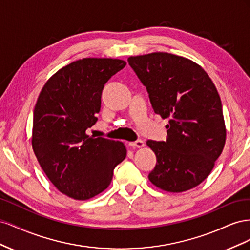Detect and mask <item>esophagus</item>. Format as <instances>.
Listing matches in <instances>:
<instances>
[{
    "label": "esophagus",
    "mask_w": 250,
    "mask_h": 250,
    "mask_svg": "<svg viewBox=\"0 0 250 250\" xmlns=\"http://www.w3.org/2000/svg\"><path fill=\"white\" fill-rule=\"evenodd\" d=\"M129 145H130L131 147L142 148V147L145 146V143H144V141H142V140H137V141H134V142H130Z\"/></svg>",
    "instance_id": "34e87169"
}]
</instances>
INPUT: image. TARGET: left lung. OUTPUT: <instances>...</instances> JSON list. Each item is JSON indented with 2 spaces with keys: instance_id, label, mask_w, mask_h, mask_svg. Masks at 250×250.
Segmentation results:
<instances>
[{
  "instance_id": "left-lung-1",
  "label": "left lung",
  "mask_w": 250,
  "mask_h": 250,
  "mask_svg": "<svg viewBox=\"0 0 250 250\" xmlns=\"http://www.w3.org/2000/svg\"><path fill=\"white\" fill-rule=\"evenodd\" d=\"M128 63L146 86L154 112L169 119L166 142L147 141L157 161L149 180L173 193L197 187L209 175L225 144L215 84L200 65L170 53L131 56Z\"/></svg>"
}]
</instances>
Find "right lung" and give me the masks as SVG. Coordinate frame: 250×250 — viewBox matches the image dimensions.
Wrapping results in <instances>:
<instances>
[{"instance_id":"right-lung-1","label":"right lung","mask_w":250,"mask_h":250,"mask_svg":"<svg viewBox=\"0 0 250 250\" xmlns=\"http://www.w3.org/2000/svg\"><path fill=\"white\" fill-rule=\"evenodd\" d=\"M125 65L112 58L76 60L53 75L37 99L33 151L51 183L71 198L103 192L126 157L122 142L86 134L98 120L104 84Z\"/></svg>"}]
</instances>
